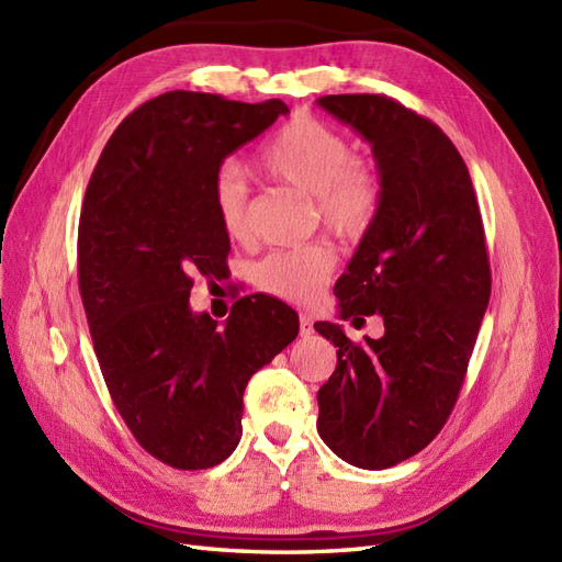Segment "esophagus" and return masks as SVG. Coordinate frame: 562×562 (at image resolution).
Segmentation results:
<instances>
[{
	"label": "esophagus",
	"instance_id": "1",
	"mask_svg": "<svg viewBox=\"0 0 562 562\" xmlns=\"http://www.w3.org/2000/svg\"><path fill=\"white\" fill-rule=\"evenodd\" d=\"M299 333H301V337H311L315 329H313V318L308 313H301L299 315Z\"/></svg>",
	"mask_w": 562,
	"mask_h": 562
}]
</instances>
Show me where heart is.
I'll list each match as a JSON object with an SVG mask.
<instances>
[{"label":"heart","mask_w":562,"mask_h":562,"mask_svg":"<svg viewBox=\"0 0 562 562\" xmlns=\"http://www.w3.org/2000/svg\"><path fill=\"white\" fill-rule=\"evenodd\" d=\"M351 142L337 127L313 116H294L272 133L256 154L266 178L313 196L318 221L339 239H361L382 204L375 166L351 156ZM213 211L227 237L249 233V184L237 166H223L213 180ZM335 270V254L325 244L276 251L256 268V284L270 296L294 304L318 299Z\"/></svg>","instance_id":"1"}]
</instances>
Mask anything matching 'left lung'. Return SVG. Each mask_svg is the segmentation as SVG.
<instances>
[{"mask_svg": "<svg viewBox=\"0 0 562 562\" xmlns=\"http://www.w3.org/2000/svg\"><path fill=\"white\" fill-rule=\"evenodd\" d=\"M318 104L370 142L382 180L378 218L335 284L339 315L384 321V335L361 344L315 323L337 347L318 431L347 463L384 470L423 451L456 406L492 294L484 225L463 156L439 125L384 94Z\"/></svg>", "mask_w": 562, "mask_h": 562, "instance_id": "1", "label": "left lung"}]
</instances>
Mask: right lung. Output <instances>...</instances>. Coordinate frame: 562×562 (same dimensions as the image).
I'll list each match as a JSON object with an SVG mask.
<instances>
[{
    "label": "right lung",
    "instance_id": "add662e5",
    "mask_svg": "<svg viewBox=\"0 0 562 562\" xmlns=\"http://www.w3.org/2000/svg\"><path fill=\"white\" fill-rule=\"evenodd\" d=\"M284 113L280 99L158 94L116 127L85 192L78 282L97 361L127 429L170 468L237 449L244 390L299 335L296 311L268 294L235 301L223 329L190 306L194 276L227 270L215 172Z\"/></svg>",
    "mask_w": 562,
    "mask_h": 562
}]
</instances>
